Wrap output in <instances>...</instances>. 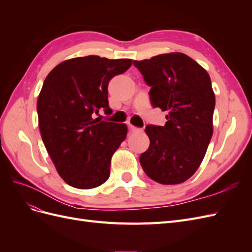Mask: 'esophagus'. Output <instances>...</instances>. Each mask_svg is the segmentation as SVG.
Returning <instances> with one entry per match:
<instances>
[{
  "mask_svg": "<svg viewBox=\"0 0 252 252\" xmlns=\"http://www.w3.org/2000/svg\"><path fill=\"white\" fill-rule=\"evenodd\" d=\"M129 129H130V131H132V132H138V131H141V130H142L141 128L135 127V126L131 125V124H129Z\"/></svg>",
  "mask_w": 252,
  "mask_h": 252,
  "instance_id": "obj_1",
  "label": "esophagus"
}]
</instances>
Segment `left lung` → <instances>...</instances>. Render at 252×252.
<instances>
[{
  "instance_id": "8db88e82",
  "label": "left lung",
  "mask_w": 252,
  "mask_h": 252,
  "mask_svg": "<svg viewBox=\"0 0 252 252\" xmlns=\"http://www.w3.org/2000/svg\"><path fill=\"white\" fill-rule=\"evenodd\" d=\"M133 65L151 87V105L168 111L164 126H146L150 145L140 156L141 166L159 184H180L200 167L213 133L216 97L210 77L181 52L133 61Z\"/></svg>"
}]
</instances>
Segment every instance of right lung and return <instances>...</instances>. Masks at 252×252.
Returning <instances> with one entry per match:
<instances>
[{"label": "right lung", "mask_w": 252, "mask_h": 252, "mask_svg": "<svg viewBox=\"0 0 252 252\" xmlns=\"http://www.w3.org/2000/svg\"><path fill=\"white\" fill-rule=\"evenodd\" d=\"M131 64L130 59L74 58L60 63L45 79L36 102L40 132L68 185L90 189L108 180L111 157L126 139L127 126L94 114L100 109L112 112L108 83Z\"/></svg>", "instance_id": "obj_1"}]
</instances>
